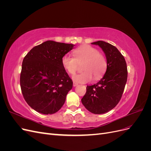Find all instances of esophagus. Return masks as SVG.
<instances>
[{
	"label": "esophagus",
	"mask_w": 151,
	"mask_h": 151,
	"mask_svg": "<svg viewBox=\"0 0 151 151\" xmlns=\"http://www.w3.org/2000/svg\"><path fill=\"white\" fill-rule=\"evenodd\" d=\"M73 86H74V87H76L77 86H78V84L75 83V82H74V83H73Z\"/></svg>",
	"instance_id": "34e87169"
}]
</instances>
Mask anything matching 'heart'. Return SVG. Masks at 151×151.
I'll return each instance as SVG.
<instances>
[{
    "instance_id": "obj_1",
    "label": "heart",
    "mask_w": 151,
    "mask_h": 151,
    "mask_svg": "<svg viewBox=\"0 0 151 151\" xmlns=\"http://www.w3.org/2000/svg\"><path fill=\"white\" fill-rule=\"evenodd\" d=\"M74 57L64 55L62 58V63L65 70L74 74L78 67V63L84 62L82 69L84 71L72 76L74 81L78 83H87L94 79L101 78L106 71V60L98 49L85 45L77 48L74 51Z\"/></svg>"
}]
</instances>
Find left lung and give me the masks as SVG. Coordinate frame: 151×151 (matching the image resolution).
Returning a JSON list of instances; mask_svg holds the SVG:
<instances>
[{
    "instance_id": "1",
    "label": "left lung",
    "mask_w": 151,
    "mask_h": 151,
    "mask_svg": "<svg viewBox=\"0 0 151 151\" xmlns=\"http://www.w3.org/2000/svg\"><path fill=\"white\" fill-rule=\"evenodd\" d=\"M98 45L105 54L106 72L98 83L87 86L81 101L88 111L103 114L111 110L120 101L127 81V67L124 57L115 46L103 41L91 43Z\"/></svg>"
}]
</instances>
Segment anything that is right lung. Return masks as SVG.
Masks as SVG:
<instances>
[{
	"mask_svg": "<svg viewBox=\"0 0 151 151\" xmlns=\"http://www.w3.org/2000/svg\"><path fill=\"white\" fill-rule=\"evenodd\" d=\"M75 46L48 40L32 48L23 59L20 76L22 95L37 112L51 115L64 104L73 82L62 58Z\"/></svg>",
	"mask_w": 151,
	"mask_h": 151,
	"instance_id": "right-lung-1",
	"label": "right lung"
}]
</instances>
